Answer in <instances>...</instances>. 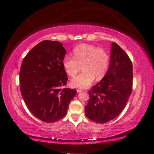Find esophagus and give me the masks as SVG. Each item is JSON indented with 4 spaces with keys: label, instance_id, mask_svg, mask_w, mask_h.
Wrapping results in <instances>:
<instances>
[{
    "label": "esophagus",
    "instance_id": "34e87169",
    "mask_svg": "<svg viewBox=\"0 0 154 154\" xmlns=\"http://www.w3.org/2000/svg\"><path fill=\"white\" fill-rule=\"evenodd\" d=\"M83 91L82 89H77V93H80V92H81V91Z\"/></svg>",
    "mask_w": 154,
    "mask_h": 154
}]
</instances>
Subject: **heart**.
I'll return each instance as SVG.
<instances>
[{
  "label": "heart",
  "instance_id": "1",
  "mask_svg": "<svg viewBox=\"0 0 154 154\" xmlns=\"http://www.w3.org/2000/svg\"><path fill=\"white\" fill-rule=\"evenodd\" d=\"M73 57L65 55L62 61L67 74L74 77L81 67L84 70L71 79V85L73 87L87 88L93 83L94 77L99 80L106 75L110 64V55L104 49L82 44L73 49Z\"/></svg>",
  "mask_w": 154,
  "mask_h": 154
}]
</instances>
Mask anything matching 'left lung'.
<instances>
[{
	"label": "left lung",
	"instance_id": "1",
	"mask_svg": "<svg viewBox=\"0 0 154 154\" xmlns=\"http://www.w3.org/2000/svg\"><path fill=\"white\" fill-rule=\"evenodd\" d=\"M111 45L109 69L89 90L90 99L85 107L88 119L100 124L109 122L122 112L132 89V61L117 44L112 42Z\"/></svg>",
	"mask_w": 154,
	"mask_h": 154
}]
</instances>
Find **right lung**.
I'll list each match as a JSON object with an SVG mask.
<instances>
[{"label": "right lung", "mask_w": 154, "mask_h": 154, "mask_svg": "<svg viewBox=\"0 0 154 154\" xmlns=\"http://www.w3.org/2000/svg\"><path fill=\"white\" fill-rule=\"evenodd\" d=\"M66 50L60 42L44 40L28 52L20 71V91L30 112L45 122L67 114L76 89H63L68 77L63 67Z\"/></svg>", "instance_id": "obj_1"}]
</instances>
